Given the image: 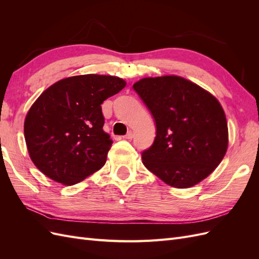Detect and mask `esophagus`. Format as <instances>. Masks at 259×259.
Here are the masks:
<instances>
[{
    "label": "esophagus",
    "mask_w": 259,
    "mask_h": 259,
    "mask_svg": "<svg viewBox=\"0 0 259 259\" xmlns=\"http://www.w3.org/2000/svg\"><path fill=\"white\" fill-rule=\"evenodd\" d=\"M133 137H134V134H133V132H132V131L127 132V134L125 135V136H123V138H124V139H132Z\"/></svg>",
    "instance_id": "obj_1"
}]
</instances>
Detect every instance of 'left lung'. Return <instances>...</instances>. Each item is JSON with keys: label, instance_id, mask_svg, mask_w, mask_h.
I'll return each mask as SVG.
<instances>
[{"label": "left lung", "instance_id": "1", "mask_svg": "<svg viewBox=\"0 0 259 259\" xmlns=\"http://www.w3.org/2000/svg\"><path fill=\"white\" fill-rule=\"evenodd\" d=\"M133 89L156 126L152 146L142 153L144 165L175 188H189L206 178L228 148V125L219 101L176 75L145 77Z\"/></svg>", "mask_w": 259, "mask_h": 259}]
</instances>
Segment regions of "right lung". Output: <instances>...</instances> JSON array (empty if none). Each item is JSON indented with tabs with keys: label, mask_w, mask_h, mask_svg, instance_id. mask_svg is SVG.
I'll list each match as a JSON object with an SVG mask.
<instances>
[{
	"label": "right lung",
	"mask_w": 259,
	"mask_h": 259,
	"mask_svg": "<svg viewBox=\"0 0 259 259\" xmlns=\"http://www.w3.org/2000/svg\"><path fill=\"white\" fill-rule=\"evenodd\" d=\"M125 85L117 76L84 74L44 91L25 120V139L34 165L67 186L103 167L113 142L103 130L101 104Z\"/></svg>",
	"instance_id": "obj_1"
}]
</instances>
